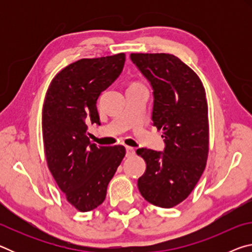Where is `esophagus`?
Returning a JSON list of instances; mask_svg holds the SVG:
<instances>
[{"label": "esophagus", "instance_id": "obj_1", "mask_svg": "<svg viewBox=\"0 0 252 252\" xmlns=\"http://www.w3.org/2000/svg\"><path fill=\"white\" fill-rule=\"evenodd\" d=\"M126 157H132V156H134V153H135V150H134V148H132V147H126Z\"/></svg>", "mask_w": 252, "mask_h": 252}]
</instances>
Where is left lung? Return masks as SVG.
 Returning <instances> with one entry per match:
<instances>
[{
  "label": "left lung",
  "mask_w": 252,
  "mask_h": 252,
  "mask_svg": "<svg viewBox=\"0 0 252 252\" xmlns=\"http://www.w3.org/2000/svg\"><path fill=\"white\" fill-rule=\"evenodd\" d=\"M131 61L153 90L152 121L163 130V152L138 149L147 163L138 188L148 202L172 208L188 198L206 168L208 104L201 80L167 53H132Z\"/></svg>",
  "instance_id": "obj_1"
}]
</instances>
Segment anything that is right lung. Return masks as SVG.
<instances>
[{
  "instance_id": "1",
  "label": "right lung",
  "mask_w": 252,
  "mask_h": 252,
  "mask_svg": "<svg viewBox=\"0 0 252 252\" xmlns=\"http://www.w3.org/2000/svg\"><path fill=\"white\" fill-rule=\"evenodd\" d=\"M126 54L81 59L54 76L46 92L42 132L51 173L66 200L82 212L104 201L106 188L126 156L123 146L97 147L88 123L101 125L96 100L121 74Z\"/></svg>"
}]
</instances>
